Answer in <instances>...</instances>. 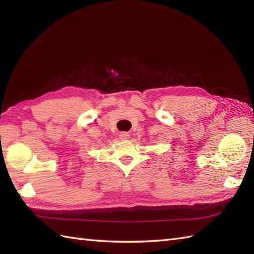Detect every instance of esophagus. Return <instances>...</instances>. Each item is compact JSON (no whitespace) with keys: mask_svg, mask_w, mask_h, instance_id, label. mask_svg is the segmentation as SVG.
Returning a JSON list of instances; mask_svg holds the SVG:
<instances>
[{"mask_svg":"<svg viewBox=\"0 0 254 254\" xmlns=\"http://www.w3.org/2000/svg\"><path fill=\"white\" fill-rule=\"evenodd\" d=\"M119 136H120L122 141H127V139L130 138V134H128L127 132H121L120 135H119Z\"/></svg>","mask_w":254,"mask_h":254,"instance_id":"obj_1","label":"esophagus"}]
</instances>
